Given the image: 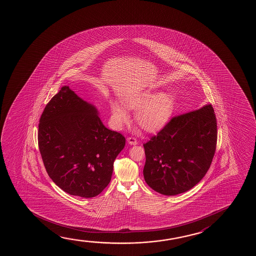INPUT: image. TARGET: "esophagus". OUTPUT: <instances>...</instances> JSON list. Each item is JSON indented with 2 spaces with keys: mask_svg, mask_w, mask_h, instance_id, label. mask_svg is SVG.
Returning <instances> with one entry per match:
<instances>
[{
  "mask_svg": "<svg viewBox=\"0 0 256 256\" xmlns=\"http://www.w3.org/2000/svg\"><path fill=\"white\" fill-rule=\"evenodd\" d=\"M128 142L131 146H136L138 144V140H136V138H134V136H130V138H128Z\"/></svg>",
  "mask_w": 256,
  "mask_h": 256,
  "instance_id": "34e87169",
  "label": "esophagus"
}]
</instances>
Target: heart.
Listing matches in <instances>:
<instances>
[{
  "label": "heart",
  "mask_w": 256,
  "mask_h": 256,
  "mask_svg": "<svg viewBox=\"0 0 256 256\" xmlns=\"http://www.w3.org/2000/svg\"><path fill=\"white\" fill-rule=\"evenodd\" d=\"M125 106L131 110H138L136 120L144 130L154 132L162 128L168 122L173 110L174 102L172 96L166 93H144L126 99ZM112 114L117 122H128V115L122 107L114 106Z\"/></svg>",
  "instance_id": "1"
}]
</instances>
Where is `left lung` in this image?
Returning a JSON list of instances; mask_svg holds the SVG:
<instances>
[{
	"label": "left lung",
	"mask_w": 256,
	"mask_h": 256,
	"mask_svg": "<svg viewBox=\"0 0 256 256\" xmlns=\"http://www.w3.org/2000/svg\"><path fill=\"white\" fill-rule=\"evenodd\" d=\"M216 142V117L211 104L174 116L144 144L146 184L166 196L189 190L209 170Z\"/></svg>",
	"instance_id": "1"
}]
</instances>
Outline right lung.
Returning <instances> with one entry per match:
<instances>
[{
    "mask_svg": "<svg viewBox=\"0 0 256 256\" xmlns=\"http://www.w3.org/2000/svg\"><path fill=\"white\" fill-rule=\"evenodd\" d=\"M125 142L68 86L50 99L40 118L38 146L48 174L74 196L93 198L102 192Z\"/></svg>",
    "mask_w": 256,
    "mask_h": 256,
    "instance_id": "right-lung-1",
    "label": "right lung"
}]
</instances>
